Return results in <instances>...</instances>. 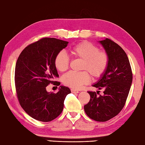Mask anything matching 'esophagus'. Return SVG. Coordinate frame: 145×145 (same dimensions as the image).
Returning a JSON list of instances; mask_svg holds the SVG:
<instances>
[{
    "mask_svg": "<svg viewBox=\"0 0 145 145\" xmlns=\"http://www.w3.org/2000/svg\"><path fill=\"white\" fill-rule=\"evenodd\" d=\"M71 91L72 93H79L78 91H77V90H76L74 89H71Z\"/></svg>",
    "mask_w": 145,
    "mask_h": 145,
    "instance_id": "1",
    "label": "esophagus"
}]
</instances>
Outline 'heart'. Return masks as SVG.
Listing matches in <instances>:
<instances>
[{
    "mask_svg": "<svg viewBox=\"0 0 145 145\" xmlns=\"http://www.w3.org/2000/svg\"><path fill=\"white\" fill-rule=\"evenodd\" d=\"M72 57L82 61L81 71H86L92 78H99L103 75L108 64V56L104 52L99 51L97 46L91 43L84 42L76 45L70 50ZM54 66L59 72L66 71L69 67V59L61 52L57 54L54 61ZM89 76L86 71L75 73L70 72L62 78L63 83L72 89H80L88 84Z\"/></svg>",
    "mask_w": 145,
    "mask_h": 145,
    "instance_id": "obj_1",
    "label": "heart"
}]
</instances>
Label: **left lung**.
Segmentation results:
<instances>
[{"instance_id": "8db88e82", "label": "left lung", "mask_w": 145, "mask_h": 145, "mask_svg": "<svg viewBox=\"0 0 145 145\" xmlns=\"http://www.w3.org/2000/svg\"><path fill=\"white\" fill-rule=\"evenodd\" d=\"M108 56V64L103 75L93 86L104 90L103 95L88 91L90 100L84 106L89 118L98 122L108 121L124 107L133 81V74L124 50L113 41L105 39L98 42Z\"/></svg>"}]
</instances>
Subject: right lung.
<instances>
[{
	"label": "right lung",
	"mask_w": 145,
	"mask_h": 145,
	"mask_svg": "<svg viewBox=\"0 0 145 145\" xmlns=\"http://www.w3.org/2000/svg\"><path fill=\"white\" fill-rule=\"evenodd\" d=\"M66 41L45 38L28 45L19 56L15 68V85L19 102L32 118L50 122L61 114L70 89L60 86L57 93L48 92L46 87L59 78L54 66L55 57L67 47Z\"/></svg>",
	"instance_id": "add662e5"
}]
</instances>
